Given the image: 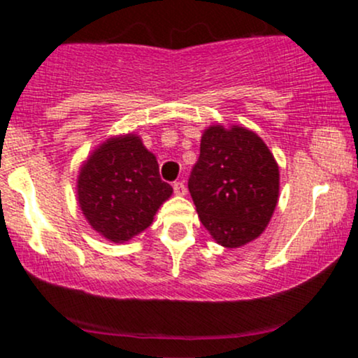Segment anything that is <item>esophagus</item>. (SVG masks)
Masks as SVG:
<instances>
[{
	"instance_id": "obj_1",
	"label": "esophagus",
	"mask_w": 358,
	"mask_h": 358,
	"mask_svg": "<svg viewBox=\"0 0 358 358\" xmlns=\"http://www.w3.org/2000/svg\"><path fill=\"white\" fill-rule=\"evenodd\" d=\"M172 187H174V192L178 196H186L187 189H186V184H184L182 180H178V182H174V184H172Z\"/></svg>"
}]
</instances>
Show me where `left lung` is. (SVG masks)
Wrapping results in <instances>:
<instances>
[{"label": "left lung", "mask_w": 358, "mask_h": 358, "mask_svg": "<svg viewBox=\"0 0 358 358\" xmlns=\"http://www.w3.org/2000/svg\"><path fill=\"white\" fill-rule=\"evenodd\" d=\"M187 186L214 241L239 248L258 238L271 220L280 192L278 164L253 130L211 125L201 137Z\"/></svg>", "instance_id": "left-lung-1"}]
</instances>
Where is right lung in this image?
I'll list each match as a JSON object with an SVG mask.
<instances>
[{
  "instance_id": "right-lung-1",
  "label": "right lung",
  "mask_w": 358,
  "mask_h": 358,
  "mask_svg": "<svg viewBox=\"0 0 358 358\" xmlns=\"http://www.w3.org/2000/svg\"><path fill=\"white\" fill-rule=\"evenodd\" d=\"M171 194L157 159L136 134L107 138L80 167V209L108 241L125 243L149 228Z\"/></svg>"
}]
</instances>
